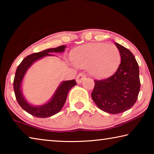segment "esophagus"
<instances>
[{"label":"esophagus","instance_id":"obj_1","mask_svg":"<svg viewBox=\"0 0 154 154\" xmlns=\"http://www.w3.org/2000/svg\"><path fill=\"white\" fill-rule=\"evenodd\" d=\"M85 78V75L83 73H79L76 77V81L77 83H81Z\"/></svg>","mask_w":154,"mask_h":154}]
</instances>
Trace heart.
Wrapping results in <instances>:
<instances>
[{
  "label": "heart",
  "instance_id": "heart-1",
  "mask_svg": "<svg viewBox=\"0 0 154 154\" xmlns=\"http://www.w3.org/2000/svg\"><path fill=\"white\" fill-rule=\"evenodd\" d=\"M72 60L79 67H88L92 76L103 78L118 67L120 54L113 44L93 43L79 47L72 51Z\"/></svg>",
  "mask_w": 154,
  "mask_h": 154
}]
</instances>
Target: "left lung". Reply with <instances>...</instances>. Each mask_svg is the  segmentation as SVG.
I'll use <instances>...</instances> for the list:
<instances>
[{
    "mask_svg": "<svg viewBox=\"0 0 154 154\" xmlns=\"http://www.w3.org/2000/svg\"><path fill=\"white\" fill-rule=\"evenodd\" d=\"M121 56V62L111 77L95 80L92 92L94 102L101 110L110 114H118L128 110L134 105L140 90L139 68L131 51L115 43Z\"/></svg>",
    "mask_w": 154,
    "mask_h": 154,
    "instance_id": "8db88e82",
    "label": "left lung"
}]
</instances>
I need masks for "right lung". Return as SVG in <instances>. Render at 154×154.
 Here are the masks:
<instances>
[{
  "label": "right lung",
  "mask_w": 154,
  "mask_h": 154,
  "mask_svg": "<svg viewBox=\"0 0 154 154\" xmlns=\"http://www.w3.org/2000/svg\"><path fill=\"white\" fill-rule=\"evenodd\" d=\"M66 47V45H61L58 48L47 49L38 53L30 54L26 57L17 68L14 81V88L16 100L24 110L36 118H48L60 111L66 102L69 92L77 83L75 79L62 82L48 102L41 105H33L28 103L23 95L22 88L23 79L28 70L35 62L44 57L55 56L51 53H62Z\"/></svg>",
  "instance_id": "add662e5"
}]
</instances>
